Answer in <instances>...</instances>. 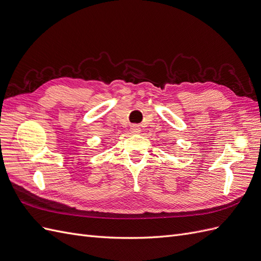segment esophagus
Masks as SVG:
<instances>
[{
	"label": "esophagus",
	"mask_w": 261,
	"mask_h": 261,
	"mask_svg": "<svg viewBox=\"0 0 261 261\" xmlns=\"http://www.w3.org/2000/svg\"><path fill=\"white\" fill-rule=\"evenodd\" d=\"M140 127L138 125H132V127H130V132L133 133V134H139L140 133Z\"/></svg>",
	"instance_id": "1"
}]
</instances>
